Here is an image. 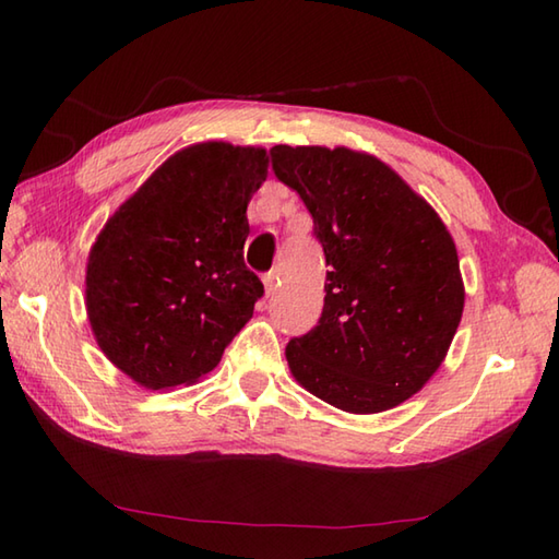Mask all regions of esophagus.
<instances>
[{"mask_svg": "<svg viewBox=\"0 0 559 559\" xmlns=\"http://www.w3.org/2000/svg\"><path fill=\"white\" fill-rule=\"evenodd\" d=\"M261 281H264V290H266V295H273V290H276V286H278V276H276V273H264V278H261Z\"/></svg>", "mask_w": 559, "mask_h": 559, "instance_id": "esophagus-1", "label": "esophagus"}]
</instances>
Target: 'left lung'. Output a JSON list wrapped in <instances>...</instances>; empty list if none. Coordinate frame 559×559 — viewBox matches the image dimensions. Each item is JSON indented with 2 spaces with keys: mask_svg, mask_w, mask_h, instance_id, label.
Masks as SVG:
<instances>
[{
  "mask_svg": "<svg viewBox=\"0 0 559 559\" xmlns=\"http://www.w3.org/2000/svg\"><path fill=\"white\" fill-rule=\"evenodd\" d=\"M271 160L312 213L329 264L319 324L286 346L293 377L346 413L399 406L444 362L463 314L447 225L365 151L273 146Z\"/></svg>",
  "mask_w": 559,
  "mask_h": 559,
  "instance_id": "8db88e82",
  "label": "left lung"
}]
</instances>
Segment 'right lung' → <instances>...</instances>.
Segmentation results:
<instances>
[{"instance_id":"add662e5","label":"right lung","mask_w":559,"mask_h":559,"mask_svg":"<svg viewBox=\"0 0 559 559\" xmlns=\"http://www.w3.org/2000/svg\"><path fill=\"white\" fill-rule=\"evenodd\" d=\"M266 175L261 146H187L96 237L88 322L108 360L139 386L199 382L252 319L264 286L242 259L247 204Z\"/></svg>"}]
</instances>
